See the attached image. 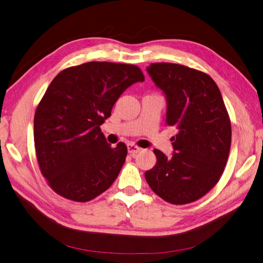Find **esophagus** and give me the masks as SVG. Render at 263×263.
<instances>
[{
  "instance_id": "obj_1",
  "label": "esophagus",
  "mask_w": 263,
  "mask_h": 263,
  "mask_svg": "<svg viewBox=\"0 0 263 263\" xmlns=\"http://www.w3.org/2000/svg\"><path fill=\"white\" fill-rule=\"evenodd\" d=\"M127 152L131 156H136L138 153L141 152V148L137 147L136 144H133V143H128L127 144Z\"/></svg>"
}]
</instances>
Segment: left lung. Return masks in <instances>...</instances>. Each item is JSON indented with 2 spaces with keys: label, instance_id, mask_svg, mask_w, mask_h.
<instances>
[{
  "label": "left lung",
  "instance_id": "8db88e82",
  "mask_svg": "<svg viewBox=\"0 0 263 263\" xmlns=\"http://www.w3.org/2000/svg\"><path fill=\"white\" fill-rule=\"evenodd\" d=\"M148 74L166 98V124L176 128L167 158L155 149L157 163L144 173L153 191L173 204L203 197L224 172L232 127L219 88L203 72L174 63H153Z\"/></svg>",
  "mask_w": 263,
  "mask_h": 263
}]
</instances>
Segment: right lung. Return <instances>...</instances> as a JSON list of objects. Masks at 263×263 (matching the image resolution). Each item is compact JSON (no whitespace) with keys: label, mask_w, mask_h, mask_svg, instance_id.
<instances>
[{"label":"right lung","mask_w":263,"mask_h":263,"mask_svg":"<svg viewBox=\"0 0 263 263\" xmlns=\"http://www.w3.org/2000/svg\"><path fill=\"white\" fill-rule=\"evenodd\" d=\"M144 81L136 65L88 62L54 78L33 120L36 156L49 186L62 197L86 202L107 190L127 154L110 148L100 125L133 83Z\"/></svg>","instance_id":"obj_1"}]
</instances>
